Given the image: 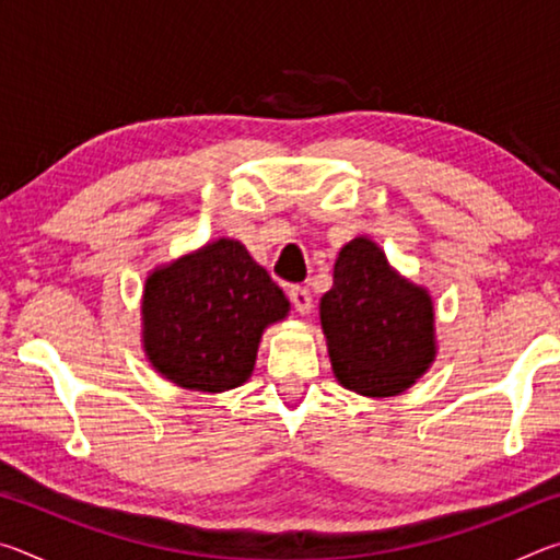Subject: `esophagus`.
Listing matches in <instances>:
<instances>
[{
	"mask_svg": "<svg viewBox=\"0 0 560 560\" xmlns=\"http://www.w3.org/2000/svg\"><path fill=\"white\" fill-rule=\"evenodd\" d=\"M289 299L293 303V308H296L301 316H308L311 314V306H314V303H311V293H308L306 287H291L289 289Z\"/></svg>",
	"mask_w": 560,
	"mask_h": 560,
	"instance_id": "obj_1",
	"label": "esophagus"
}]
</instances>
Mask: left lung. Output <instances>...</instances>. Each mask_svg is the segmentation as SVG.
Instances as JSON below:
<instances>
[{
    "instance_id": "8db88e82",
    "label": "left lung",
    "mask_w": 560,
    "mask_h": 560,
    "mask_svg": "<svg viewBox=\"0 0 560 560\" xmlns=\"http://www.w3.org/2000/svg\"><path fill=\"white\" fill-rule=\"evenodd\" d=\"M336 381L363 397H395L438 358L434 301L368 234L343 244L318 303Z\"/></svg>"
}]
</instances>
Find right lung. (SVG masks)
I'll return each mask as SVG.
<instances>
[{
	"label": "right lung",
	"mask_w": 560,
	"mask_h": 560,
	"mask_svg": "<svg viewBox=\"0 0 560 560\" xmlns=\"http://www.w3.org/2000/svg\"><path fill=\"white\" fill-rule=\"evenodd\" d=\"M289 311V299L246 246L220 236L148 273L140 340L165 381L226 393L249 381L264 330Z\"/></svg>",
	"instance_id": "1"
}]
</instances>
